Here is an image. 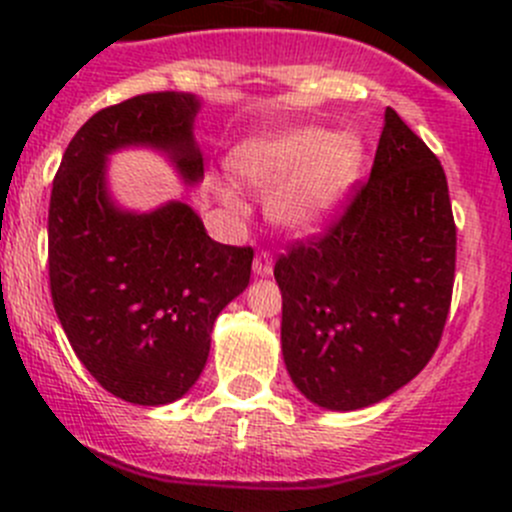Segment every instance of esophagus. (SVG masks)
I'll list each match as a JSON object with an SVG mask.
<instances>
[{
	"mask_svg": "<svg viewBox=\"0 0 512 512\" xmlns=\"http://www.w3.org/2000/svg\"><path fill=\"white\" fill-rule=\"evenodd\" d=\"M254 273L256 276H271L273 273V256L268 251H258L254 258Z\"/></svg>",
	"mask_w": 512,
	"mask_h": 512,
	"instance_id": "esophagus-1",
	"label": "esophagus"
}]
</instances>
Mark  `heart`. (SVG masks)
I'll use <instances>...</instances> for the list:
<instances>
[{
    "label": "heart",
    "mask_w": 512,
    "mask_h": 512,
    "mask_svg": "<svg viewBox=\"0 0 512 512\" xmlns=\"http://www.w3.org/2000/svg\"><path fill=\"white\" fill-rule=\"evenodd\" d=\"M366 161V146L353 131L293 126L241 146L234 169L254 189H267L266 216L288 234L323 229L351 194ZM234 204L229 186L221 189Z\"/></svg>",
    "instance_id": "heart-1"
}]
</instances>
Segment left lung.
Wrapping results in <instances>:
<instances>
[{
    "label": "left lung",
    "instance_id": "1",
    "mask_svg": "<svg viewBox=\"0 0 512 512\" xmlns=\"http://www.w3.org/2000/svg\"><path fill=\"white\" fill-rule=\"evenodd\" d=\"M273 276L283 361L316 406H373L433 358L453 296V209L438 156L391 106L366 184Z\"/></svg>",
    "mask_w": 512,
    "mask_h": 512
}]
</instances>
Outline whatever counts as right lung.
<instances>
[{
  "instance_id": "obj_1",
  "label": "right lung",
  "mask_w": 512,
  "mask_h": 512,
  "mask_svg": "<svg viewBox=\"0 0 512 512\" xmlns=\"http://www.w3.org/2000/svg\"><path fill=\"white\" fill-rule=\"evenodd\" d=\"M201 101L139 94L96 111L69 141L49 201V286L74 353L101 388L136 406L184 396L209 358L214 321L249 286L251 246L211 239L189 204L149 214L114 204L106 156L151 146L186 184L204 179Z\"/></svg>"
}]
</instances>
